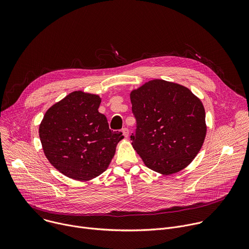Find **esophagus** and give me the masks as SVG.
<instances>
[{"label": "esophagus", "mask_w": 249, "mask_h": 249, "mask_svg": "<svg viewBox=\"0 0 249 249\" xmlns=\"http://www.w3.org/2000/svg\"><path fill=\"white\" fill-rule=\"evenodd\" d=\"M122 134H123V136H124L125 138H128V136H129V130H128V128H123V129H122Z\"/></svg>", "instance_id": "34e87169"}]
</instances>
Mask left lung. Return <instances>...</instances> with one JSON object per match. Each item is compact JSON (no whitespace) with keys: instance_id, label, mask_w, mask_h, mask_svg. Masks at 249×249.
I'll return each mask as SVG.
<instances>
[{"instance_id":"obj_1","label":"left lung","mask_w":249,"mask_h":249,"mask_svg":"<svg viewBox=\"0 0 249 249\" xmlns=\"http://www.w3.org/2000/svg\"><path fill=\"white\" fill-rule=\"evenodd\" d=\"M136 132L132 145L144 163L161 174L185 168L206 137L205 109L187 88L153 80L130 94Z\"/></svg>"}]
</instances>
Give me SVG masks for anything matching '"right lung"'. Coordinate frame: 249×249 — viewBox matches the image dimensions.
I'll list each match as a JSON object with an SVG mask.
<instances>
[{
	"label": "right lung",
	"mask_w": 249,
	"mask_h": 249,
	"mask_svg": "<svg viewBox=\"0 0 249 249\" xmlns=\"http://www.w3.org/2000/svg\"><path fill=\"white\" fill-rule=\"evenodd\" d=\"M101 99L81 90L68 94L46 111L39 126L44 154L64 175L90 180L108 167L124 136L109 129L98 112Z\"/></svg>",
	"instance_id": "right-lung-1"
}]
</instances>
